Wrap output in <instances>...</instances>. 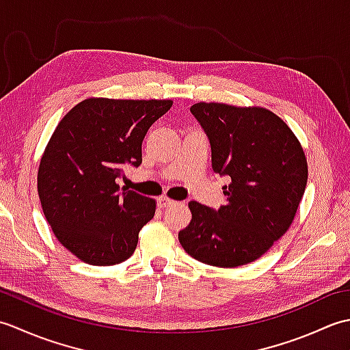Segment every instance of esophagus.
<instances>
[{
    "instance_id": "34e87169",
    "label": "esophagus",
    "mask_w": 350,
    "mask_h": 350,
    "mask_svg": "<svg viewBox=\"0 0 350 350\" xmlns=\"http://www.w3.org/2000/svg\"><path fill=\"white\" fill-rule=\"evenodd\" d=\"M158 204H159V207H170V206H174L176 204V202L174 200H171V198H168V197H161L159 200H158Z\"/></svg>"
}]
</instances>
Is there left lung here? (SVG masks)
<instances>
[{
  "mask_svg": "<svg viewBox=\"0 0 350 350\" xmlns=\"http://www.w3.org/2000/svg\"><path fill=\"white\" fill-rule=\"evenodd\" d=\"M191 113L211 141L213 171L228 176L230 185L218 211L189 202L192 218L179 242L206 265H248L292 226L307 187L306 153L286 122L266 108L200 102Z\"/></svg>",
  "mask_w": 350,
  "mask_h": 350,
  "instance_id": "left-lung-1",
  "label": "left lung"
}]
</instances>
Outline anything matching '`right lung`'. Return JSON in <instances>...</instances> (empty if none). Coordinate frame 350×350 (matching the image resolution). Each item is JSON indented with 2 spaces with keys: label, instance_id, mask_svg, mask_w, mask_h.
Returning <instances> with one entry per match:
<instances>
[{
  "label": "right lung",
  "instance_id": "add662e5",
  "mask_svg": "<svg viewBox=\"0 0 350 350\" xmlns=\"http://www.w3.org/2000/svg\"><path fill=\"white\" fill-rule=\"evenodd\" d=\"M171 105L170 99L90 98L52 133L37 171V192L58 242L83 262L111 266L135 251L156 202L120 191L116 180L124 163L139 165L148 128Z\"/></svg>",
  "mask_w": 350,
  "mask_h": 350
}]
</instances>
